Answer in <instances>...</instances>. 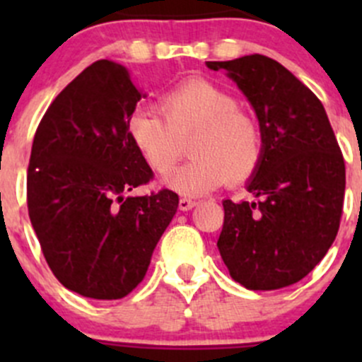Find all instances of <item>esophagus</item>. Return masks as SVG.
Listing matches in <instances>:
<instances>
[{
  "label": "esophagus",
  "instance_id": "34e87169",
  "mask_svg": "<svg viewBox=\"0 0 362 362\" xmlns=\"http://www.w3.org/2000/svg\"><path fill=\"white\" fill-rule=\"evenodd\" d=\"M194 206H196L194 199H189V198H180V199H178V208H180L182 211L192 210V208H194Z\"/></svg>",
  "mask_w": 362,
  "mask_h": 362
}]
</instances>
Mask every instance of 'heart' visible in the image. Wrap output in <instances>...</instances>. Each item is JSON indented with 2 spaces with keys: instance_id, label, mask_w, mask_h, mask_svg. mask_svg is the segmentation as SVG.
Here are the masks:
<instances>
[{
  "instance_id": "obj_1",
  "label": "heart",
  "mask_w": 362,
  "mask_h": 362,
  "mask_svg": "<svg viewBox=\"0 0 362 362\" xmlns=\"http://www.w3.org/2000/svg\"><path fill=\"white\" fill-rule=\"evenodd\" d=\"M160 113L140 108L127 134L154 173L166 175L192 140L191 163L166 178L173 191L202 196L224 184H243L264 156V133L255 117L240 108L229 90L203 78L187 80L164 94Z\"/></svg>"
}]
</instances>
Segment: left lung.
Here are the masks:
<instances>
[{
  "instance_id": "obj_1",
  "label": "left lung",
  "mask_w": 362,
  "mask_h": 362,
  "mask_svg": "<svg viewBox=\"0 0 362 362\" xmlns=\"http://www.w3.org/2000/svg\"><path fill=\"white\" fill-rule=\"evenodd\" d=\"M226 69L257 113L264 156L247 191L224 203L218 252L233 280L273 291L305 279L333 245L345 196V160L319 98L275 59L208 61Z\"/></svg>"
}]
</instances>
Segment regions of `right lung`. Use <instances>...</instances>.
Masks as SVG:
<instances>
[{
	"mask_svg": "<svg viewBox=\"0 0 362 362\" xmlns=\"http://www.w3.org/2000/svg\"><path fill=\"white\" fill-rule=\"evenodd\" d=\"M141 94L113 61L87 66L38 124L28 211L54 276L73 293L120 299L144 280L177 192L124 196L154 173L127 134Z\"/></svg>",
	"mask_w": 362,
	"mask_h": 362,
	"instance_id": "1",
	"label": "right lung"
}]
</instances>
